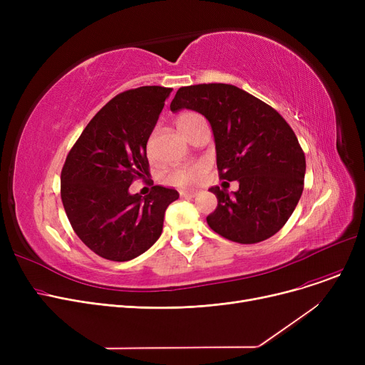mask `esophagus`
Wrapping results in <instances>:
<instances>
[{"label":"esophagus","mask_w":365,"mask_h":365,"mask_svg":"<svg viewBox=\"0 0 365 365\" xmlns=\"http://www.w3.org/2000/svg\"><path fill=\"white\" fill-rule=\"evenodd\" d=\"M197 190H180V197L182 198H194L197 197Z\"/></svg>","instance_id":"34e87169"}]
</instances>
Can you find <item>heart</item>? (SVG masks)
<instances>
[{
  "label": "heart",
  "instance_id": "b5f03b06",
  "mask_svg": "<svg viewBox=\"0 0 365 365\" xmlns=\"http://www.w3.org/2000/svg\"><path fill=\"white\" fill-rule=\"evenodd\" d=\"M201 120L202 118L195 112H183L178 117L176 125L187 138L189 133L192 131V128ZM148 152H150V143L148 145ZM205 173H207V164L205 163H195V164H190V165H183V167H178V168L173 170L170 175L167 176V182L171 183V185L180 186V187H187V186L200 183L204 179Z\"/></svg>",
  "mask_w": 365,
  "mask_h": 365
}]
</instances>
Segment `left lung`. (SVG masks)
<instances>
[{"mask_svg":"<svg viewBox=\"0 0 365 365\" xmlns=\"http://www.w3.org/2000/svg\"><path fill=\"white\" fill-rule=\"evenodd\" d=\"M170 109L204 115L215 134L220 179L240 183L232 195L208 189L217 197L208 226L240 244L275 235L303 192L306 161L292 127L272 106L231 84L180 87Z\"/></svg>","mask_w":365,"mask_h":365,"instance_id":"left-lung-1","label":"left lung"}]
</instances>
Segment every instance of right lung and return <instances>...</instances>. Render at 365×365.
<instances>
[{"label": "right lung", "mask_w": 365, "mask_h": 365, "mask_svg": "<svg viewBox=\"0 0 365 365\" xmlns=\"http://www.w3.org/2000/svg\"><path fill=\"white\" fill-rule=\"evenodd\" d=\"M173 88L145 86L109 101L69 150L61 175V197L71 226L98 256L127 262L145 253L163 232L176 189L152 186L128 192L149 178L146 143Z\"/></svg>", "instance_id": "add662e5"}]
</instances>
